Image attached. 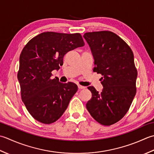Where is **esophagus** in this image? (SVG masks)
<instances>
[{
	"label": "esophagus",
	"instance_id": "esophagus-1",
	"mask_svg": "<svg viewBox=\"0 0 154 154\" xmlns=\"http://www.w3.org/2000/svg\"><path fill=\"white\" fill-rule=\"evenodd\" d=\"M78 89H79V90L86 88L85 86H81V85H78Z\"/></svg>",
	"mask_w": 154,
	"mask_h": 154
}]
</instances>
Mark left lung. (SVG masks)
Returning <instances> with one entry per match:
<instances>
[{
	"label": "left lung",
	"instance_id": "obj_1",
	"mask_svg": "<svg viewBox=\"0 0 154 154\" xmlns=\"http://www.w3.org/2000/svg\"><path fill=\"white\" fill-rule=\"evenodd\" d=\"M94 60L93 71L101 74V92L88 89L92 98L86 108L92 118L103 125L120 121L126 114L136 93L137 72L133 52L120 36L110 31L86 32L83 36Z\"/></svg>",
	"mask_w": 154,
	"mask_h": 154
}]
</instances>
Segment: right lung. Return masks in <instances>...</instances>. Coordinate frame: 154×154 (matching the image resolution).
I'll use <instances>...</instances> for the list:
<instances>
[{"label": "right lung", "mask_w": 154, "mask_h": 154, "mask_svg": "<svg viewBox=\"0 0 154 154\" xmlns=\"http://www.w3.org/2000/svg\"><path fill=\"white\" fill-rule=\"evenodd\" d=\"M84 46L80 33L42 32L28 42L20 55L17 77L22 100L36 120L50 124L62 116L78 90L72 82L51 79L70 51Z\"/></svg>", "instance_id": "obj_1"}]
</instances>
